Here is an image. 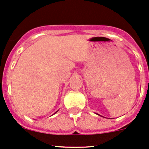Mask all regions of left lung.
Listing matches in <instances>:
<instances>
[{
	"instance_id": "1",
	"label": "left lung",
	"mask_w": 149,
	"mask_h": 149,
	"mask_svg": "<svg viewBox=\"0 0 149 149\" xmlns=\"http://www.w3.org/2000/svg\"><path fill=\"white\" fill-rule=\"evenodd\" d=\"M98 115H99V114H98Z\"/></svg>"
}]
</instances>
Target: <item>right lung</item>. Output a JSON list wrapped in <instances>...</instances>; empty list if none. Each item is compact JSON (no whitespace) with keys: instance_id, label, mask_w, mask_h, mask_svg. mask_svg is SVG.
<instances>
[{"instance_id":"1","label":"right lung","mask_w":149,"mask_h":149,"mask_svg":"<svg viewBox=\"0 0 149 149\" xmlns=\"http://www.w3.org/2000/svg\"><path fill=\"white\" fill-rule=\"evenodd\" d=\"M56 112H55V113H56ZM55 113H54V114H55Z\"/></svg>"}]
</instances>
